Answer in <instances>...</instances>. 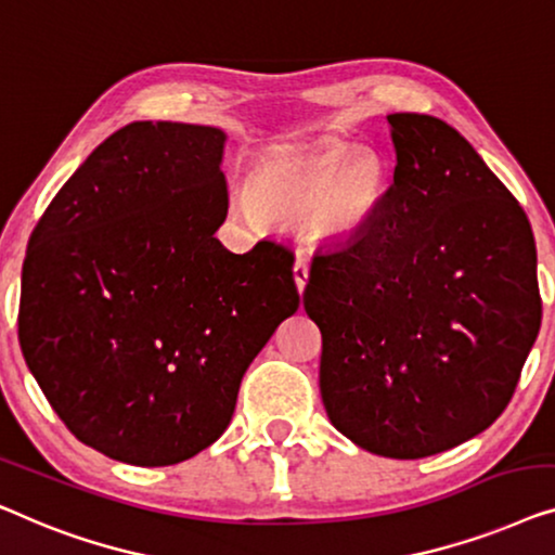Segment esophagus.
Listing matches in <instances>:
<instances>
[{
  "instance_id": "1",
  "label": "esophagus",
  "mask_w": 555,
  "mask_h": 555,
  "mask_svg": "<svg viewBox=\"0 0 555 555\" xmlns=\"http://www.w3.org/2000/svg\"><path fill=\"white\" fill-rule=\"evenodd\" d=\"M294 281H296V288H299V294H301L304 286H307V281H309V267L304 259L294 261Z\"/></svg>"
}]
</instances>
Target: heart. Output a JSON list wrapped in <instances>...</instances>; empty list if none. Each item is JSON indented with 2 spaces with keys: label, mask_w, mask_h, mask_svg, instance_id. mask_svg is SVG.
Here are the masks:
<instances>
[{
  "label": "heart",
  "mask_w": 555,
  "mask_h": 555,
  "mask_svg": "<svg viewBox=\"0 0 555 555\" xmlns=\"http://www.w3.org/2000/svg\"><path fill=\"white\" fill-rule=\"evenodd\" d=\"M389 196L385 160L366 147L314 143L276 147L256 163L246 196L233 198L246 221L256 216L299 225L309 241L345 246L364 236Z\"/></svg>",
  "instance_id": "b5f03b06"
}]
</instances>
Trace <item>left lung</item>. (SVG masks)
Masks as SVG:
<instances>
[{"mask_svg": "<svg viewBox=\"0 0 555 555\" xmlns=\"http://www.w3.org/2000/svg\"><path fill=\"white\" fill-rule=\"evenodd\" d=\"M395 183L372 229L314 256L304 309L322 332L332 425L417 460L488 430L541 330L526 210L433 115H387Z\"/></svg>", "mask_w": 555, "mask_h": 555, "instance_id": "1", "label": "left lung"}]
</instances>
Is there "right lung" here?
Returning <instances> with one entry per match:
<instances>
[{
	"label": "right lung",
	"mask_w": 555,
	"mask_h": 555,
	"mask_svg": "<svg viewBox=\"0 0 555 555\" xmlns=\"http://www.w3.org/2000/svg\"><path fill=\"white\" fill-rule=\"evenodd\" d=\"M225 132L130 122L37 221L20 347L77 440L120 463H183L231 423L241 379L299 309L292 248L231 254Z\"/></svg>",
	"instance_id": "1"
}]
</instances>
